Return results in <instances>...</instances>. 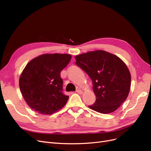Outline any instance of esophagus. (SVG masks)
<instances>
[{"label": "esophagus", "instance_id": "esophagus-1", "mask_svg": "<svg viewBox=\"0 0 151 151\" xmlns=\"http://www.w3.org/2000/svg\"><path fill=\"white\" fill-rule=\"evenodd\" d=\"M76 92L78 93V94H82L83 93V91H82V90H81V89H77L76 90Z\"/></svg>", "mask_w": 151, "mask_h": 151}]
</instances>
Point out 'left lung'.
Here are the masks:
<instances>
[{
  "instance_id": "1",
  "label": "left lung",
  "mask_w": 151,
  "mask_h": 151,
  "mask_svg": "<svg viewBox=\"0 0 151 151\" xmlns=\"http://www.w3.org/2000/svg\"><path fill=\"white\" fill-rule=\"evenodd\" d=\"M80 67L93 81L95 103L89 108L103 114L119 108L129 96L131 75L129 68L115 55L98 50L75 57Z\"/></svg>"
}]
</instances>
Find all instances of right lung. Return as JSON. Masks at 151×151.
Listing matches in <instances>:
<instances>
[{"mask_svg":"<svg viewBox=\"0 0 151 151\" xmlns=\"http://www.w3.org/2000/svg\"><path fill=\"white\" fill-rule=\"evenodd\" d=\"M71 55L45 53L29 61L22 70L19 85L27 104L42 115H52L65 106L68 96L62 93L60 72Z\"/></svg>","mask_w":151,"mask_h":151,"instance_id":"1","label":"right lung"}]
</instances>
